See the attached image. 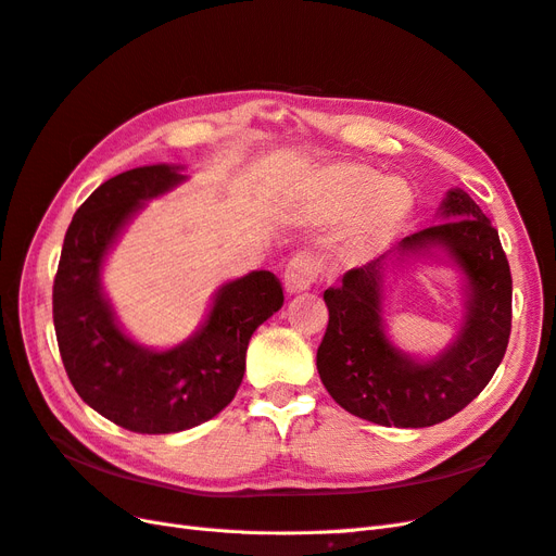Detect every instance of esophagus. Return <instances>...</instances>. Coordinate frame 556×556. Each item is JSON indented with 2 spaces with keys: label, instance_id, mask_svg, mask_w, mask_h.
<instances>
[{
  "label": "esophagus",
  "instance_id": "1",
  "mask_svg": "<svg viewBox=\"0 0 556 556\" xmlns=\"http://www.w3.org/2000/svg\"><path fill=\"white\" fill-rule=\"evenodd\" d=\"M321 279L324 267L319 258L305 251L289 261L287 273H283V287H287V293H303L316 287V283H321Z\"/></svg>",
  "mask_w": 556,
  "mask_h": 556
}]
</instances>
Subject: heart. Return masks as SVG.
<instances>
[{"label": "heart", "mask_w": 556, "mask_h": 556, "mask_svg": "<svg viewBox=\"0 0 556 556\" xmlns=\"http://www.w3.org/2000/svg\"><path fill=\"white\" fill-rule=\"evenodd\" d=\"M309 207L330 224L356 218L352 251L370 253L405 224L415 207V193L405 181L384 179L372 167L338 165L312 184Z\"/></svg>", "instance_id": "b5f03b06"}]
</instances>
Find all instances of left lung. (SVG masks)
<instances>
[{
    "label": "left lung",
    "mask_w": 556,
    "mask_h": 556,
    "mask_svg": "<svg viewBox=\"0 0 556 556\" xmlns=\"http://www.w3.org/2000/svg\"><path fill=\"white\" fill-rule=\"evenodd\" d=\"M440 220L349 269L324 293L328 328L316 370L328 393L354 417L379 426L424 428L454 417L494 377L513 328V277L498 230L462 188H452ZM445 248L467 275V316L457 340L433 362H415L386 338L381 283L391 260Z\"/></svg>",
    "instance_id": "1"
}]
</instances>
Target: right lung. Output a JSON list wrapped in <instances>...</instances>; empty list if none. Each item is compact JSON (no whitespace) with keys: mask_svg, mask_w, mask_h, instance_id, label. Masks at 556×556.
Instances as JSON below:
<instances>
[{"mask_svg":"<svg viewBox=\"0 0 556 556\" xmlns=\"http://www.w3.org/2000/svg\"><path fill=\"white\" fill-rule=\"evenodd\" d=\"M181 167H135L76 210L53 281V324L72 387L102 417L135 433H179L210 421L242 384L247 346L283 305L281 281L256 269L218 289L207 321L179 346L151 352L114 319L100 287L109 247L141 202L167 193Z\"/></svg>","mask_w":556,"mask_h":556,"instance_id":"right-lung-1","label":"right lung"}]
</instances>
